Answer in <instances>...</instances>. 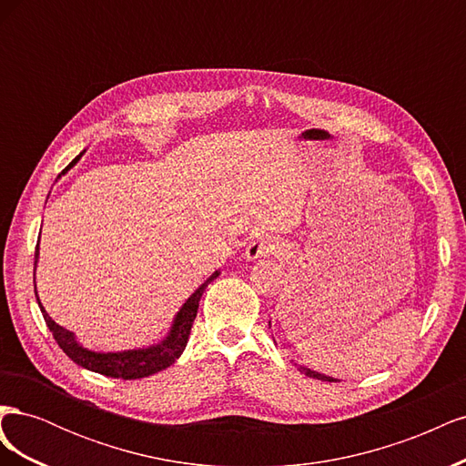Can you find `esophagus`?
<instances>
[{"mask_svg":"<svg viewBox=\"0 0 466 466\" xmlns=\"http://www.w3.org/2000/svg\"><path fill=\"white\" fill-rule=\"evenodd\" d=\"M276 248H278V245H276L274 238H270V237H257V238H252V241L247 245L245 257H247V260L252 262V260H258V258H266V257L274 255Z\"/></svg>","mask_w":466,"mask_h":466,"instance_id":"esophagus-1","label":"esophagus"}]
</instances>
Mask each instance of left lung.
<instances>
[{
    "instance_id": "left-lung-1",
    "label": "left lung",
    "mask_w": 466,
    "mask_h": 466,
    "mask_svg": "<svg viewBox=\"0 0 466 466\" xmlns=\"http://www.w3.org/2000/svg\"><path fill=\"white\" fill-rule=\"evenodd\" d=\"M299 371H303L307 377H313V379H319V380H329V383H334V377H329V375H322V373H319V371H313V370H309V368H299Z\"/></svg>"
}]
</instances>
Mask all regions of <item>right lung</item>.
I'll return each instance as SVG.
<instances>
[{"mask_svg": "<svg viewBox=\"0 0 466 466\" xmlns=\"http://www.w3.org/2000/svg\"><path fill=\"white\" fill-rule=\"evenodd\" d=\"M81 157V153L77 157L69 163L62 175H66L69 168H72ZM38 262V247L35 250V268ZM219 276V272L211 274L204 284L196 289L190 298L187 299V303L180 307V311L175 317V322L171 327V332L167 334V338L163 342L149 346V348H139V350H126V351H108V354H101V351H91L87 348H83L77 344L74 332L66 330L60 324H56L48 313L45 311V307L40 305L38 307L42 311V317H45L48 329L54 336V340L58 342V346L64 350V354L74 360L81 368H86L89 371L95 373H101L106 377H115V379H142V377H149L157 371L167 370L168 365H173L182 351L187 348L188 342V336H190V329H192V322L196 319V313H198V305H200V298L202 293L206 291L209 281H214ZM36 293V288H35Z\"/></svg>", "mask_w": 466, "mask_h": 466, "instance_id": "1", "label": "right lung"}]
</instances>
